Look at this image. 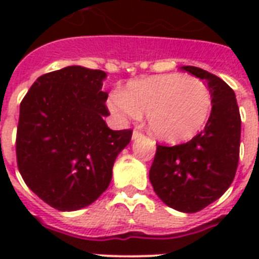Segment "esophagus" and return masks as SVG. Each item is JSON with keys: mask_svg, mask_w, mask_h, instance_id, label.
Instances as JSON below:
<instances>
[{"mask_svg": "<svg viewBox=\"0 0 259 259\" xmlns=\"http://www.w3.org/2000/svg\"><path fill=\"white\" fill-rule=\"evenodd\" d=\"M142 136H144V134H142L141 132H140V130H134L133 136H132V137H133V140H137V138L142 137Z\"/></svg>", "mask_w": 259, "mask_h": 259, "instance_id": "34e87169", "label": "esophagus"}]
</instances>
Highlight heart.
<instances>
[{
  "label": "heart",
  "mask_w": 259,
  "mask_h": 259,
  "mask_svg": "<svg viewBox=\"0 0 259 259\" xmlns=\"http://www.w3.org/2000/svg\"><path fill=\"white\" fill-rule=\"evenodd\" d=\"M211 107L208 86L179 72L130 80L122 94L109 99V109L118 119L148 114L150 133L170 144L195 137L208 121Z\"/></svg>",
  "instance_id": "1"
}]
</instances>
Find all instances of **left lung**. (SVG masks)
I'll return each mask as SVG.
<instances>
[{
	"label": "left lung",
	"mask_w": 259,
	"mask_h": 259,
	"mask_svg": "<svg viewBox=\"0 0 259 259\" xmlns=\"http://www.w3.org/2000/svg\"><path fill=\"white\" fill-rule=\"evenodd\" d=\"M181 70L207 82L212 109L204 130L191 141L157 145L149 180L168 207L192 213L218 200L233 183L239 161L241 114L235 93L217 75L192 66Z\"/></svg>",
	"instance_id": "1"
}]
</instances>
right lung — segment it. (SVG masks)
<instances>
[{"label": "right lung", "mask_w": 259, "mask_h": 259, "mask_svg": "<svg viewBox=\"0 0 259 259\" xmlns=\"http://www.w3.org/2000/svg\"><path fill=\"white\" fill-rule=\"evenodd\" d=\"M106 72L70 66L36 79L20 105L16 154L25 184L59 211H76L109 187L132 130H111Z\"/></svg>", "instance_id": "obj_1"}]
</instances>
